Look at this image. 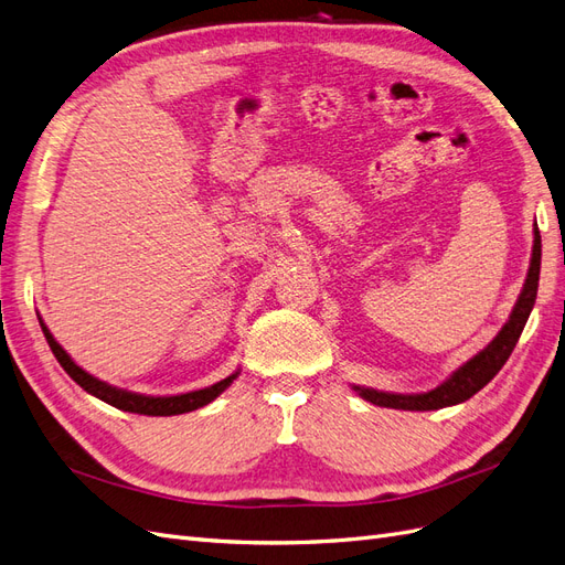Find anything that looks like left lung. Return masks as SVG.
<instances>
[{"label":"left lung","instance_id":"obj_1","mask_svg":"<svg viewBox=\"0 0 565 565\" xmlns=\"http://www.w3.org/2000/svg\"><path fill=\"white\" fill-rule=\"evenodd\" d=\"M540 259H542V241H540V231L535 228V243H533V259H530L527 268V278L521 289V297L511 311L509 320L500 334L494 337L490 344L478 351L473 358L455 370L450 374V380L436 386L434 391L426 393H386V391H374V388H363V386H353L361 396L380 407H393V409H438V407H448L469 401L473 393L481 391L494 374L502 370V365L509 361L511 351H514L516 341L525 328L527 316L533 311L535 299H537V282H540Z\"/></svg>","mask_w":565,"mask_h":565}]
</instances>
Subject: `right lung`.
<instances>
[{"label": "right lung", "instance_id": "right-lung-1", "mask_svg": "<svg viewBox=\"0 0 565 565\" xmlns=\"http://www.w3.org/2000/svg\"><path fill=\"white\" fill-rule=\"evenodd\" d=\"M42 324V332L49 341L51 351H54L56 361L61 363V367L71 374V377L87 391L92 396L100 398L104 403L117 407V409H125V413H136V415H150V417H169V415H183V413H191V409H198L202 405L212 403L221 391H226L233 380L237 377V372L231 374V377L221 380L207 388H200V391H191V393H181V396H143V393H134V391H125V388H117L110 386L106 382H100L96 377H92L89 372H84L79 365H75V361L71 355L63 351V347L58 341L51 337V332L46 330V324Z\"/></svg>", "mask_w": 565, "mask_h": 565}]
</instances>
